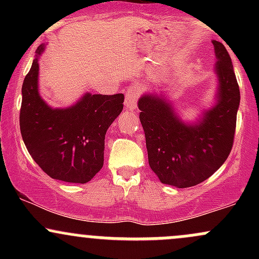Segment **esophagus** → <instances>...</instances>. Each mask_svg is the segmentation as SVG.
<instances>
[{"instance_id":"obj_1","label":"esophagus","mask_w":259,"mask_h":259,"mask_svg":"<svg viewBox=\"0 0 259 259\" xmlns=\"http://www.w3.org/2000/svg\"><path fill=\"white\" fill-rule=\"evenodd\" d=\"M136 101H138V88L136 86H132L125 92V108L129 111H134L136 109Z\"/></svg>"}]
</instances>
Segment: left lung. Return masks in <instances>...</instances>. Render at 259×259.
Wrapping results in <instances>:
<instances>
[{"mask_svg": "<svg viewBox=\"0 0 259 259\" xmlns=\"http://www.w3.org/2000/svg\"><path fill=\"white\" fill-rule=\"evenodd\" d=\"M218 78L215 103L196 123L184 121L164 94L139 99L148 164L162 184L179 189L195 186L213 175L234 144L240 89L224 45L213 40Z\"/></svg>", "mask_w": 259, "mask_h": 259, "instance_id": "obj_1", "label": "left lung"}]
</instances>
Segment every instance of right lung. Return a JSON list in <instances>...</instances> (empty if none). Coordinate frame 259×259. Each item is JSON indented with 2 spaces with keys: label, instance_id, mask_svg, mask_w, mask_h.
Wrapping results in <instances>:
<instances>
[{
  "label": "right lung",
  "instance_id": "add662e5",
  "mask_svg": "<svg viewBox=\"0 0 259 259\" xmlns=\"http://www.w3.org/2000/svg\"><path fill=\"white\" fill-rule=\"evenodd\" d=\"M36 50L22 88L19 124L32 159L52 179L65 183H89L103 167L106 133L123 111L124 95L86 92L75 105L52 108L38 92Z\"/></svg>",
  "mask_w": 259,
  "mask_h": 259
}]
</instances>
